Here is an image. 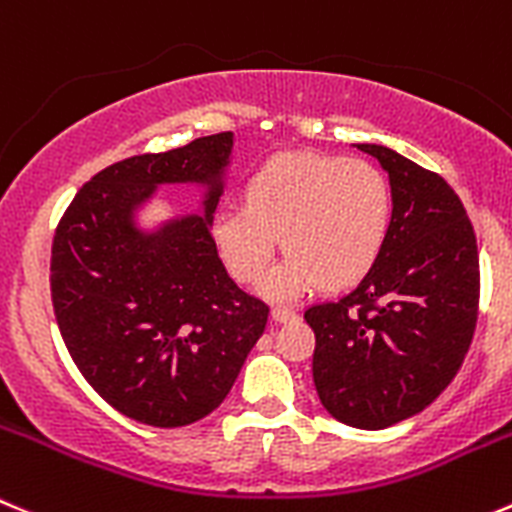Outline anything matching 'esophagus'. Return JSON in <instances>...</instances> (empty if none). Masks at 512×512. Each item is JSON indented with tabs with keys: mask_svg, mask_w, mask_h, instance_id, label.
I'll use <instances>...</instances> for the list:
<instances>
[{
	"mask_svg": "<svg viewBox=\"0 0 512 512\" xmlns=\"http://www.w3.org/2000/svg\"><path fill=\"white\" fill-rule=\"evenodd\" d=\"M271 316H274V321H279V324H286V321H294L299 314H296L294 309H286V306H274V309H271Z\"/></svg>",
	"mask_w": 512,
	"mask_h": 512,
	"instance_id": "34e87169",
	"label": "esophagus"
}]
</instances>
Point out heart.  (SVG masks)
<instances>
[{
    "label": "heart",
    "instance_id": "obj_1",
    "mask_svg": "<svg viewBox=\"0 0 512 512\" xmlns=\"http://www.w3.org/2000/svg\"><path fill=\"white\" fill-rule=\"evenodd\" d=\"M394 221L387 175L369 160L281 153L243 183V208L213 216L211 236L238 284H259L278 247L289 250L261 284L274 301L299 299L324 284L347 289L377 266Z\"/></svg>",
    "mask_w": 512,
    "mask_h": 512
}]
</instances>
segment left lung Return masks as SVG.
Returning a JSON list of instances; mask_svg holds the SVG:
<instances>
[{"mask_svg": "<svg viewBox=\"0 0 512 512\" xmlns=\"http://www.w3.org/2000/svg\"><path fill=\"white\" fill-rule=\"evenodd\" d=\"M394 221L377 266L347 296L304 311L321 405L359 430H384L432 405L470 349L480 301L475 231L442 175L384 145Z\"/></svg>", "mask_w": 512, "mask_h": 512, "instance_id": "left-lung-1", "label": "left lung"}]
</instances>
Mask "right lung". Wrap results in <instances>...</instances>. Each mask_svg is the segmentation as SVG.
<instances>
[{
    "label": "right lung",
    "mask_w": 512,
    "mask_h": 512,
    "mask_svg": "<svg viewBox=\"0 0 512 512\" xmlns=\"http://www.w3.org/2000/svg\"><path fill=\"white\" fill-rule=\"evenodd\" d=\"M231 148L233 133H216L107 165L55 231L50 286L67 352L107 405L143 425L211 415L269 321V306L228 276L211 236ZM173 182L207 191L202 216L138 229L137 208Z\"/></svg>",
    "instance_id": "add662e5"
}]
</instances>
